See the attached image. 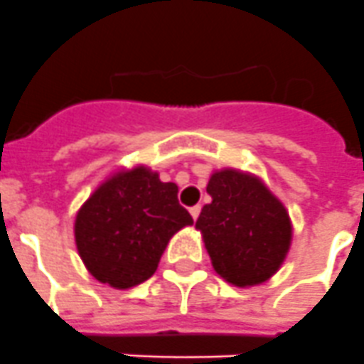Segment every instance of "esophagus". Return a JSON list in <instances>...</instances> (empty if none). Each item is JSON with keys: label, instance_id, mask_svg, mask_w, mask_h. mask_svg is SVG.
Masks as SVG:
<instances>
[{"label": "esophagus", "instance_id": "34e87169", "mask_svg": "<svg viewBox=\"0 0 364 364\" xmlns=\"http://www.w3.org/2000/svg\"><path fill=\"white\" fill-rule=\"evenodd\" d=\"M189 213H191L193 220H197L198 215H200V205H193L191 210H189Z\"/></svg>", "mask_w": 364, "mask_h": 364}]
</instances>
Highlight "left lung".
Wrapping results in <instances>:
<instances>
[{
  "label": "left lung",
  "instance_id": "1",
  "mask_svg": "<svg viewBox=\"0 0 364 364\" xmlns=\"http://www.w3.org/2000/svg\"><path fill=\"white\" fill-rule=\"evenodd\" d=\"M205 191L211 202L197 228L215 272L239 288L262 284L279 272L290 252V215L268 186L240 169L213 171Z\"/></svg>",
  "mask_w": 364,
  "mask_h": 364
}]
</instances>
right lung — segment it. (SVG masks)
Masks as SVG:
<instances>
[{"mask_svg": "<svg viewBox=\"0 0 364 364\" xmlns=\"http://www.w3.org/2000/svg\"><path fill=\"white\" fill-rule=\"evenodd\" d=\"M178 188L147 166L112 173L82 204L74 220L80 259L96 281L129 290L156 272L173 235L193 218Z\"/></svg>", "mask_w": 364, "mask_h": 364, "instance_id": "add662e5", "label": "right lung"}]
</instances>
